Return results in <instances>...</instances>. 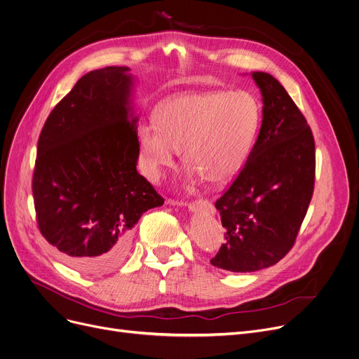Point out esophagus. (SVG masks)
Returning <instances> with one entry per match:
<instances>
[{"instance_id":"34e87169","label":"esophagus","mask_w":359,"mask_h":359,"mask_svg":"<svg viewBox=\"0 0 359 359\" xmlns=\"http://www.w3.org/2000/svg\"><path fill=\"white\" fill-rule=\"evenodd\" d=\"M168 204L170 205H178V207H187L189 211L192 212H197V211H208V212H212V207L208 201H196V203H180V201H174V200H168Z\"/></svg>"}]
</instances>
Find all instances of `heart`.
Wrapping results in <instances>:
<instances>
[{"label":"heart","mask_w":359,"mask_h":359,"mask_svg":"<svg viewBox=\"0 0 359 359\" xmlns=\"http://www.w3.org/2000/svg\"><path fill=\"white\" fill-rule=\"evenodd\" d=\"M262 112L249 92L182 93L165 102L155 122L137 128L145 175L158 181L181 151L191 184L224 185L234 180L255 147Z\"/></svg>","instance_id":"1"}]
</instances>
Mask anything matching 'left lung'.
<instances>
[{
  "label": "left lung",
  "instance_id": "obj_1",
  "mask_svg": "<svg viewBox=\"0 0 359 359\" xmlns=\"http://www.w3.org/2000/svg\"><path fill=\"white\" fill-rule=\"evenodd\" d=\"M262 93V128L241 172L215 201L226 243L211 264L249 273L283 259L306 215L315 185L312 130L278 79L250 73Z\"/></svg>",
  "mask_w": 359,
  "mask_h": 359
}]
</instances>
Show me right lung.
Segmentation results:
<instances>
[{
  "label": "right lung",
  "instance_id": "right-lung-1",
  "mask_svg": "<svg viewBox=\"0 0 359 359\" xmlns=\"http://www.w3.org/2000/svg\"><path fill=\"white\" fill-rule=\"evenodd\" d=\"M129 67L86 73L56 104L39 137L33 196L43 237L62 260L104 274L125 259L132 229L163 198L140 158Z\"/></svg>",
  "mask_w": 359,
  "mask_h": 359
}]
</instances>
